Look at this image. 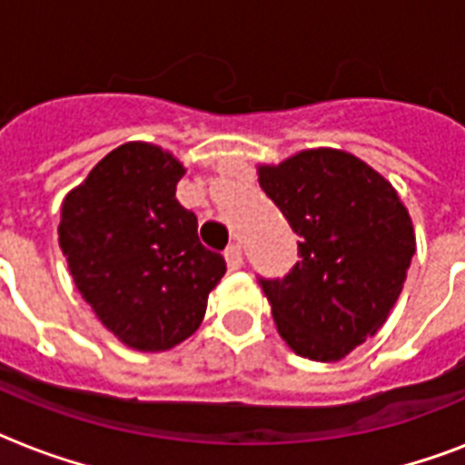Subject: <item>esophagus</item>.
<instances>
[{
	"instance_id": "esophagus-1",
	"label": "esophagus",
	"mask_w": 465,
	"mask_h": 465,
	"mask_svg": "<svg viewBox=\"0 0 465 465\" xmlns=\"http://www.w3.org/2000/svg\"><path fill=\"white\" fill-rule=\"evenodd\" d=\"M226 265H229V270H239L241 265H243V251H241L239 243H233V246L226 248Z\"/></svg>"
}]
</instances>
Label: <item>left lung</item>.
I'll return each instance as SVG.
<instances>
[{
	"mask_svg": "<svg viewBox=\"0 0 465 465\" xmlns=\"http://www.w3.org/2000/svg\"><path fill=\"white\" fill-rule=\"evenodd\" d=\"M265 195L299 239L282 280H261L277 332L313 361H340L376 335L403 292L415 229L396 188L342 149L258 166Z\"/></svg>",
	"mask_w": 465,
	"mask_h": 465,
	"instance_id": "left-lung-1",
	"label": "left lung"
}]
</instances>
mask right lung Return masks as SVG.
Segmentation results:
<instances>
[{
    "label": "right lung",
    "instance_id": "1",
    "mask_svg": "<svg viewBox=\"0 0 465 465\" xmlns=\"http://www.w3.org/2000/svg\"><path fill=\"white\" fill-rule=\"evenodd\" d=\"M185 168L149 142L104 156L62 200L60 248L96 318L140 352L171 350L200 328L224 258L197 239L175 200Z\"/></svg>",
    "mask_w": 465,
    "mask_h": 465
}]
</instances>
